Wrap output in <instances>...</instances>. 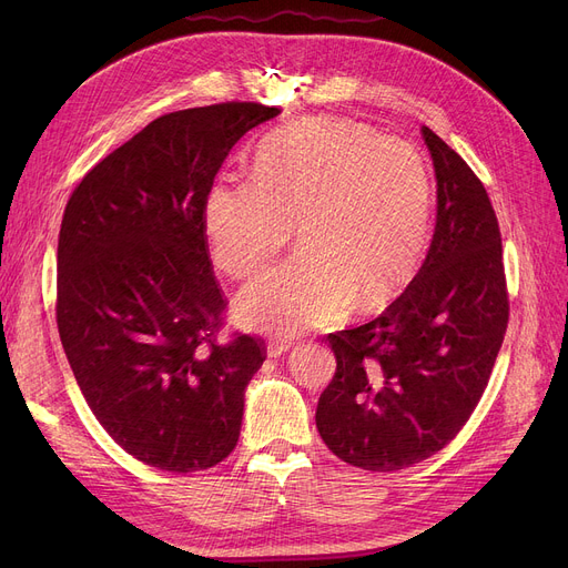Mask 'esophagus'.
I'll return each mask as SVG.
<instances>
[{"label": "esophagus", "instance_id": "esophagus-1", "mask_svg": "<svg viewBox=\"0 0 568 568\" xmlns=\"http://www.w3.org/2000/svg\"><path fill=\"white\" fill-rule=\"evenodd\" d=\"M290 347H292V343H290V341L272 338V341L266 343V354H268V356H281V354H285Z\"/></svg>", "mask_w": 568, "mask_h": 568}]
</instances>
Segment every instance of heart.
<instances>
[{
  "instance_id": "b5f03b06",
  "label": "heart",
  "mask_w": 568,
  "mask_h": 568,
  "mask_svg": "<svg viewBox=\"0 0 568 568\" xmlns=\"http://www.w3.org/2000/svg\"><path fill=\"white\" fill-rule=\"evenodd\" d=\"M296 227L300 255L236 296L251 329L294 336L352 308H384L419 268L433 227V182L419 149L352 119L274 131L255 174L223 172L206 191L204 230L221 272L244 281Z\"/></svg>"
}]
</instances>
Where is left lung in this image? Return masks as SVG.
<instances>
[{"instance_id":"left-lung-1","label":"left lung","mask_w":568,"mask_h":568,"mask_svg":"<svg viewBox=\"0 0 568 568\" xmlns=\"http://www.w3.org/2000/svg\"><path fill=\"white\" fill-rule=\"evenodd\" d=\"M437 176L428 255L379 317L329 334L320 437L347 465L396 471L444 449L479 405L509 326L501 234L481 179L422 129Z\"/></svg>"}]
</instances>
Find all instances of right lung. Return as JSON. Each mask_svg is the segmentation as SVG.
<instances>
[{"mask_svg":"<svg viewBox=\"0 0 568 568\" xmlns=\"http://www.w3.org/2000/svg\"><path fill=\"white\" fill-rule=\"evenodd\" d=\"M281 114L227 101L163 114L89 170L57 244V329L105 433L156 469L189 474L236 446L260 336L225 329L204 200L234 142Z\"/></svg>","mask_w":568,"mask_h":568,"instance_id":"right-lung-1","label":"right lung"}]
</instances>
